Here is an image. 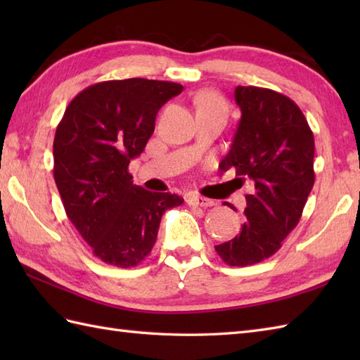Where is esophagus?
Returning <instances> with one entry per match:
<instances>
[{"instance_id": "esophagus-1", "label": "esophagus", "mask_w": 360, "mask_h": 360, "mask_svg": "<svg viewBox=\"0 0 360 360\" xmlns=\"http://www.w3.org/2000/svg\"><path fill=\"white\" fill-rule=\"evenodd\" d=\"M187 204L192 205V207H212L215 202L209 200V198H204L196 193H190L187 195Z\"/></svg>"}]
</instances>
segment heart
I'll return each mask as SVG.
<instances>
[{
	"instance_id": "b5f03b06",
	"label": "heart",
	"mask_w": 360,
	"mask_h": 360,
	"mask_svg": "<svg viewBox=\"0 0 360 360\" xmlns=\"http://www.w3.org/2000/svg\"><path fill=\"white\" fill-rule=\"evenodd\" d=\"M196 103V112L198 111H213V110H226V105L217 93L210 89H204L198 93L195 97Z\"/></svg>"
}]
</instances>
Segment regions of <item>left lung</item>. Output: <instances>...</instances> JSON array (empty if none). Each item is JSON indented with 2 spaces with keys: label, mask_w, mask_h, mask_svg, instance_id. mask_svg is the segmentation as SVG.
<instances>
[{
  "label": "left lung",
  "mask_w": 360,
  "mask_h": 360,
  "mask_svg": "<svg viewBox=\"0 0 360 360\" xmlns=\"http://www.w3.org/2000/svg\"><path fill=\"white\" fill-rule=\"evenodd\" d=\"M233 96L241 119L219 168H235L254 192L246 195L240 233L215 250L226 264L243 267L274 255L300 221L314 186V136L286 96L258 86H236Z\"/></svg>",
  "instance_id": "left-lung-1"
}]
</instances>
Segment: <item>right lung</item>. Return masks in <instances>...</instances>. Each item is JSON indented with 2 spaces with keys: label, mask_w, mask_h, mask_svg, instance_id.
Returning a JSON list of instances; mask_svg holds the SVG:
<instances>
[{
  "label": "right lung",
  "mask_w": 360,
  "mask_h": 360,
  "mask_svg": "<svg viewBox=\"0 0 360 360\" xmlns=\"http://www.w3.org/2000/svg\"><path fill=\"white\" fill-rule=\"evenodd\" d=\"M184 86L127 79L101 82L75 96L53 137V179L68 218L94 255L133 267L156 243L165 210L184 200L133 184L129 160L143 151L156 114Z\"/></svg>",
  "instance_id": "add662e5"
}]
</instances>
